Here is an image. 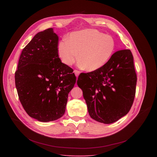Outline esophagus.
<instances>
[{
    "label": "esophagus",
    "instance_id": "obj_1",
    "mask_svg": "<svg viewBox=\"0 0 157 157\" xmlns=\"http://www.w3.org/2000/svg\"><path fill=\"white\" fill-rule=\"evenodd\" d=\"M74 73L75 74L76 76L78 78V76L79 75V74H80V71H78V70H74Z\"/></svg>",
    "mask_w": 157,
    "mask_h": 157
}]
</instances>
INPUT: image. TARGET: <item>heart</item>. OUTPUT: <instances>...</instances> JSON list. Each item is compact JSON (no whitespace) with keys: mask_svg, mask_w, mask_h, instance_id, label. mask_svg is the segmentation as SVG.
<instances>
[{"mask_svg":"<svg viewBox=\"0 0 157 157\" xmlns=\"http://www.w3.org/2000/svg\"><path fill=\"white\" fill-rule=\"evenodd\" d=\"M114 48L115 42L111 36L97 30L86 29L71 33L67 40L60 41L59 55L65 65H71L79 60L82 69L93 72L108 63Z\"/></svg>","mask_w":157,"mask_h":157,"instance_id":"heart-1","label":"heart"}]
</instances>
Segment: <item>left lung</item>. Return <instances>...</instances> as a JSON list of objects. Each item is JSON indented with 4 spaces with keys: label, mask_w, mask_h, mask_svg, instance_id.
<instances>
[{
    "label": "left lung",
    "mask_w": 157,
    "mask_h": 157,
    "mask_svg": "<svg viewBox=\"0 0 157 157\" xmlns=\"http://www.w3.org/2000/svg\"><path fill=\"white\" fill-rule=\"evenodd\" d=\"M136 83L130 49L115 52L104 67L81 73L77 81L90 117L105 124L117 121L128 113L134 100Z\"/></svg>",
    "instance_id": "left-lung-1"
}]
</instances>
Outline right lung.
Returning <instances> with one entry per match:
<instances>
[{
  "label": "right lung",
  "instance_id": "1",
  "mask_svg": "<svg viewBox=\"0 0 157 157\" xmlns=\"http://www.w3.org/2000/svg\"><path fill=\"white\" fill-rule=\"evenodd\" d=\"M58 43L59 36L52 28L37 33L23 48L15 72L22 106L30 117L41 122L63 116L76 80L73 70L59 57Z\"/></svg>",
  "mask_w": 157,
  "mask_h": 157
}]
</instances>
